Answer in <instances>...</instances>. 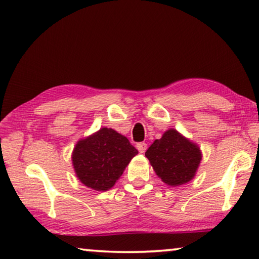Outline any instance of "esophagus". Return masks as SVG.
<instances>
[{
  "instance_id": "obj_1",
  "label": "esophagus",
  "mask_w": 259,
  "mask_h": 259,
  "mask_svg": "<svg viewBox=\"0 0 259 259\" xmlns=\"http://www.w3.org/2000/svg\"><path fill=\"white\" fill-rule=\"evenodd\" d=\"M136 148L141 153H144L146 151V148H148V145H146V143L142 142V143H138V144L136 145Z\"/></svg>"
}]
</instances>
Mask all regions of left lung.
<instances>
[{"label": "left lung", "instance_id": "left-lung-1", "mask_svg": "<svg viewBox=\"0 0 259 259\" xmlns=\"http://www.w3.org/2000/svg\"><path fill=\"white\" fill-rule=\"evenodd\" d=\"M145 157L156 175L168 186L175 187L194 178L201 161V151L195 143L177 130L168 129L146 150Z\"/></svg>", "mask_w": 259, "mask_h": 259}]
</instances>
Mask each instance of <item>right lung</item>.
Masks as SVG:
<instances>
[{
	"instance_id": "obj_1",
	"label": "right lung",
	"mask_w": 259,
	"mask_h": 259,
	"mask_svg": "<svg viewBox=\"0 0 259 259\" xmlns=\"http://www.w3.org/2000/svg\"><path fill=\"white\" fill-rule=\"evenodd\" d=\"M137 153L128 138L114 129L101 128L76 143L72 163L84 186L105 192L114 186Z\"/></svg>"
}]
</instances>
